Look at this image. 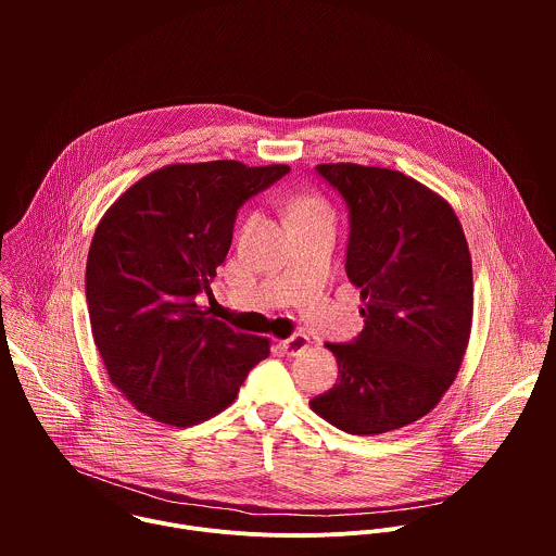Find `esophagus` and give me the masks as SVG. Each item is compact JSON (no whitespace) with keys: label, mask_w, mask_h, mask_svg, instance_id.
<instances>
[{"label":"esophagus","mask_w":556,"mask_h":556,"mask_svg":"<svg viewBox=\"0 0 556 556\" xmlns=\"http://www.w3.org/2000/svg\"><path fill=\"white\" fill-rule=\"evenodd\" d=\"M307 345H309V339L305 334H292L290 339L279 343V348L283 350L286 356H299Z\"/></svg>","instance_id":"34e87169"}]
</instances>
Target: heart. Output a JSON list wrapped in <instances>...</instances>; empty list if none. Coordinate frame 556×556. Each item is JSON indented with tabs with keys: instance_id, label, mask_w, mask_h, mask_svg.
<instances>
[{
	"instance_id": "1",
	"label": "heart",
	"mask_w": 556,
	"mask_h": 556,
	"mask_svg": "<svg viewBox=\"0 0 556 556\" xmlns=\"http://www.w3.org/2000/svg\"><path fill=\"white\" fill-rule=\"evenodd\" d=\"M290 226L301 224V222H312V219H332L330 206L321 198H301L290 204L288 208Z\"/></svg>"
}]
</instances>
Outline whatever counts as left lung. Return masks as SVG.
Returning a JSON list of instances; mask_svg holds the SVG:
<instances>
[{
	"mask_svg": "<svg viewBox=\"0 0 556 556\" xmlns=\"http://www.w3.org/2000/svg\"><path fill=\"white\" fill-rule=\"evenodd\" d=\"M348 206L345 273L361 288L363 332L328 343L339 378L309 407L352 435L401 429L429 414L468 345L472 268L453 208L414 178L319 165Z\"/></svg>",
	"mask_w": 556,
	"mask_h": 556,
	"instance_id": "1",
	"label": "left lung"
}]
</instances>
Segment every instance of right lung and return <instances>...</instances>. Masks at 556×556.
I'll list each match as a JSON object with an SVG mask.
<instances>
[{"instance_id": "add662e5", "label": "right lung", "mask_w": 556, "mask_h": 556, "mask_svg": "<svg viewBox=\"0 0 556 556\" xmlns=\"http://www.w3.org/2000/svg\"><path fill=\"white\" fill-rule=\"evenodd\" d=\"M290 167L237 161L172 165L127 189L101 219L86 296L112 382L157 422L191 427L226 409L268 339L242 334L198 305L213 296L247 200Z\"/></svg>"}]
</instances>
